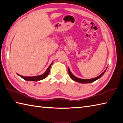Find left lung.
Here are the masks:
<instances>
[{
    "label": "left lung",
    "instance_id": "left-lung-1",
    "mask_svg": "<svg viewBox=\"0 0 123 123\" xmlns=\"http://www.w3.org/2000/svg\"><path fill=\"white\" fill-rule=\"evenodd\" d=\"M68 73H69V75L70 76V78L73 79V80L75 81H76V82H79V83H81V84H86V83H91V82H94V81L98 80V79H99L101 76H102V75H103L104 74V73H105L106 71V70H105V71H104L101 75H100L99 76H97L95 78L91 79H81L78 78H76V76H75L71 72H70V70H69V68H68Z\"/></svg>",
    "mask_w": 123,
    "mask_h": 123
}]
</instances>
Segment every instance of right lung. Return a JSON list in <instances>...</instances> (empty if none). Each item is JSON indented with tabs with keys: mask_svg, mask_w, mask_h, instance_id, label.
<instances>
[{
	"mask_svg": "<svg viewBox=\"0 0 123 123\" xmlns=\"http://www.w3.org/2000/svg\"><path fill=\"white\" fill-rule=\"evenodd\" d=\"M52 63H51L50 65L49 66V67L48 68V69H47V70L45 71L44 73L42 75H41L35 76H32V77H29V76L26 77V76H23L22 75H19V74H18V75L19 76L21 77V78L24 79L25 80H27V81H37L43 80V79H45L48 75L49 72H50V67H51V65L52 64Z\"/></svg>",
	"mask_w": 123,
	"mask_h": 123,
	"instance_id": "right-lung-1",
	"label": "right lung"
}]
</instances>
